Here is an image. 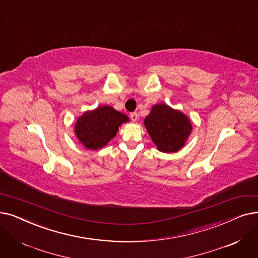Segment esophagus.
Segmentation results:
<instances>
[{
  "label": "esophagus",
  "mask_w": 258,
  "mask_h": 258,
  "mask_svg": "<svg viewBox=\"0 0 258 258\" xmlns=\"http://www.w3.org/2000/svg\"><path fill=\"white\" fill-rule=\"evenodd\" d=\"M131 119H132V121L136 122V121L139 119V115H138L137 113H132V114H131Z\"/></svg>",
  "instance_id": "34e87169"
}]
</instances>
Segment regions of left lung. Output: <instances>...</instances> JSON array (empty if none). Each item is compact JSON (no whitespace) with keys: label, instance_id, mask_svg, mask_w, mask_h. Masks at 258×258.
Instances as JSON below:
<instances>
[{"label":"left lung","instance_id":"8db88e82","mask_svg":"<svg viewBox=\"0 0 258 258\" xmlns=\"http://www.w3.org/2000/svg\"><path fill=\"white\" fill-rule=\"evenodd\" d=\"M152 141L162 153H176L181 150L192 133V122L181 110L164 103L152 106L144 119Z\"/></svg>","mask_w":258,"mask_h":258}]
</instances>
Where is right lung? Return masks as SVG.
I'll list each match as a JSON object with an SVG mask.
<instances>
[{
    "mask_svg": "<svg viewBox=\"0 0 258 258\" xmlns=\"http://www.w3.org/2000/svg\"><path fill=\"white\" fill-rule=\"evenodd\" d=\"M130 118L109 105H100L93 110H86L75 123V134L88 150L97 151L113 139L123 123Z\"/></svg>",
    "mask_w": 258,
    "mask_h": 258,
    "instance_id": "1",
    "label": "right lung"
}]
</instances>
